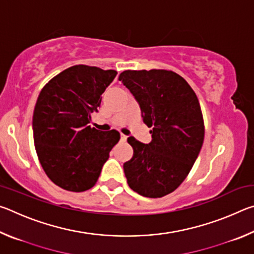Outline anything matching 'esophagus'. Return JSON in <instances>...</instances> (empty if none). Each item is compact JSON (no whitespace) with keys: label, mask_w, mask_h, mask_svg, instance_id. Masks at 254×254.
Masks as SVG:
<instances>
[{"label":"esophagus","mask_w":254,"mask_h":254,"mask_svg":"<svg viewBox=\"0 0 254 254\" xmlns=\"http://www.w3.org/2000/svg\"><path fill=\"white\" fill-rule=\"evenodd\" d=\"M127 139V135H124L123 133H121V140H122V141H126Z\"/></svg>","instance_id":"1"}]
</instances>
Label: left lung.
<instances>
[{
  "label": "left lung",
  "instance_id": "8db88e82",
  "mask_svg": "<svg viewBox=\"0 0 254 254\" xmlns=\"http://www.w3.org/2000/svg\"><path fill=\"white\" fill-rule=\"evenodd\" d=\"M119 80L139 102L144 124L152 127L149 144L127 137L133 148L132 158L123 165L127 184L141 196L160 198L184 182L203 145L198 98L173 70H124Z\"/></svg>",
  "mask_w": 254,
  "mask_h": 254
}]
</instances>
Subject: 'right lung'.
<instances>
[{
    "mask_svg": "<svg viewBox=\"0 0 254 254\" xmlns=\"http://www.w3.org/2000/svg\"><path fill=\"white\" fill-rule=\"evenodd\" d=\"M117 74L75 65L51 78L38 96L32 120L37 156L51 182L65 190L92 188L119 142L117 130L103 132L88 126Z\"/></svg>",
    "mask_w": 254,
    "mask_h": 254,
    "instance_id": "1",
    "label": "right lung"
}]
</instances>
